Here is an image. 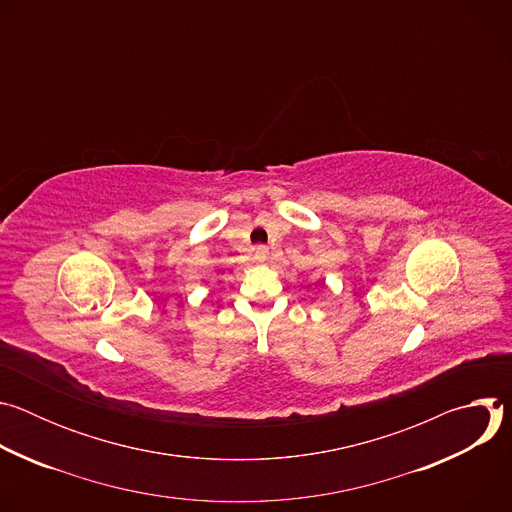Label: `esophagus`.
<instances>
[{"label": "esophagus", "instance_id": "34e87169", "mask_svg": "<svg viewBox=\"0 0 512 512\" xmlns=\"http://www.w3.org/2000/svg\"><path fill=\"white\" fill-rule=\"evenodd\" d=\"M267 255H269V249H267L265 245H257V247H255V255H253V259H255V261H259V263H263V261L267 259Z\"/></svg>", "mask_w": 512, "mask_h": 512}]
</instances>
